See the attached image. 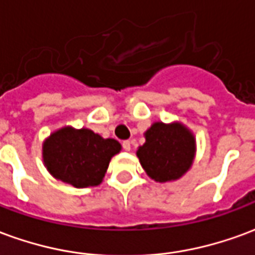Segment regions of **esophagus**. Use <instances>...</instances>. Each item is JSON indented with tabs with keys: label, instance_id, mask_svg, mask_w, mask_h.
Wrapping results in <instances>:
<instances>
[{
	"label": "esophagus",
	"instance_id": "34e87169",
	"mask_svg": "<svg viewBox=\"0 0 255 255\" xmlns=\"http://www.w3.org/2000/svg\"><path fill=\"white\" fill-rule=\"evenodd\" d=\"M123 149L126 150V151H129L131 150V142L129 140H124L123 142Z\"/></svg>",
	"mask_w": 255,
	"mask_h": 255
}]
</instances>
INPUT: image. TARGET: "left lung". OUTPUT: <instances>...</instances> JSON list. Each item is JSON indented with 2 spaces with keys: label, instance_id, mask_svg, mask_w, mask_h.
Returning <instances> with one entry per match:
<instances>
[{
  "label": "left lung",
  "instance_id": "1",
  "mask_svg": "<svg viewBox=\"0 0 255 255\" xmlns=\"http://www.w3.org/2000/svg\"><path fill=\"white\" fill-rule=\"evenodd\" d=\"M144 139L146 142L136 150V157L154 182H175L190 171L197 153V140L183 123H153L146 129Z\"/></svg>",
  "mask_w": 255,
  "mask_h": 255
}]
</instances>
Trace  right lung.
<instances>
[{"label":"right lung","instance_id":"obj_1","mask_svg":"<svg viewBox=\"0 0 255 255\" xmlns=\"http://www.w3.org/2000/svg\"><path fill=\"white\" fill-rule=\"evenodd\" d=\"M116 139L102 138L89 128L65 126L42 143V160L54 179L76 188L94 187L104 180L112 157L120 153Z\"/></svg>","mask_w":255,"mask_h":255}]
</instances>
